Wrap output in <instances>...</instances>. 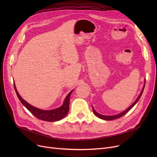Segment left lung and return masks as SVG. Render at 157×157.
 I'll return each mask as SVG.
<instances>
[{
    "label": "left lung",
    "mask_w": 157,
    "mask_h": 157,
    "mask_svg": "<svg viewBox=\"0 0 157 157\" xmlns=\"http://www.w3.org/2000/svg\"><path fill=\"white\" fill-rule=\"evenodd\" d=\"M144 86H145V83H144V85L143 88V90H142V91H141V94H140V95H139V97H137L136 101L132 104V105L129 107L128 108H127L126 110H125L124 111H123L122 113H120V114H117V115H113V116H105V115H102V114H99V113H98L94 109V107L92 106V109H93L94 113L96 115V116H97V117H98V118H101V119L104 120H113L118 119V118H119L123 117V115H125V114L126 113H127L135 105V104L138 102V101L139 100V98H141V95H142V94H143V90H144Z\"/></svg>",
    "instance_id": "obj_1"
}]
</instances>
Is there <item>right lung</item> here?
Returning <instances> with one entry per match:
<instances>
[{
    "mask_svg": "<svg viewBox=\"0 0 157 157\" xmlns=\"http://www.w3.org/2000/svg\"><path fill=\"white\" fill-rule=\"evenodd\" d=\"M14 87L16 95H17L21 104L25 107L33 115H34L36 118H37L39 120L46 121H56L63 118L69 112L70 96L73 91V90H71L69 94L67 95V97H66L62 105L60 106V108L53 110H43L35 108V107L32 106V105L27 102L23 100L18 94L17 90H16L14 83Z\"/></svg>",
    "mask_w": 157,
    "mask_h": 157,
    "instance_id": "right-lung-1",
    "label": "right lung"
}]
</instances>
